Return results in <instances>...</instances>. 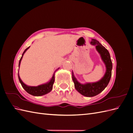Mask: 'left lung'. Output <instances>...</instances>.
Here are the masks:
<instances>
[{
    "instance_id": "1",
    "label": "left lung",
    "mask_w": 133,
    "mask_h": 133,
    "mask_svg": "<svg viewBox=\"0 0 133 133\" xmlns=\"http://www.w3.org/2000/svg\"><path fill=\"white\" fill-rule=\"evenodd\" d=\"M90 43L92 45H95L96 50L100 54L103 61L105 64L107 70L103 78L99 81L95 83H87L85 84L79 83L74 76L73 72L72 71V79L76 90L82 95L87 97H92L99 94L107 87L111 78L112 68L110 54L106 48L96 39H92Z\"/></svg>"
}]
</instances>
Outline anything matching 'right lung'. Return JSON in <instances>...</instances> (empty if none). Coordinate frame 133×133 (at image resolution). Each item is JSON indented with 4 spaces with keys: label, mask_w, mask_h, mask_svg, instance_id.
<instances>
[{
    "label": "right lung",
    "mask_w": 133,
    "mask_h": 133,
    "mask_svg": "<svg viewBox=\"0 0 133 133\" xmlns=\"http://www.w3.org/2000/svg\"><path fill=\"white\" fill-rule=\"evenodd\" d=\"M29 48H30V46L27 48L26 49L24 50V51L23 52L22 57L19 60V66H20V64H21V60L22 59V58H23V56L24 54L25 53V51L28 49H29ZM54 76H55V74L54 73L51 80H50L49 82L46 83V84H42V85H39V86H37V87H31V86H28V85H25V84L22 82V80H21V79L20 78V76H19V74H18L19 80L20 83H21L22 87L23 88V89H24L28 92V93H29V94H30L32 95L37 96L45 95V94L48 93V92H49L52 90L53 84L54 83V79H55Z\"/></svg>",
    "instance_id": "right-lung-1"
}]
</instances>
